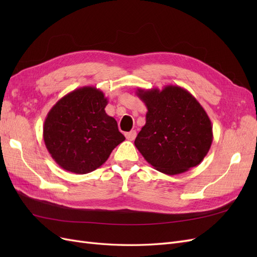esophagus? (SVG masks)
<instances>
[{
    "mask_svg": "<svg viewBox=\"0 0 257 257\" xmlns=\"http://www.w3.org/2000/svg\"><path fill=\"white\" fill-rule=\"evenodd\" d=\"M136 131H131L128 132V133H125V137L128 139V141H134V139L136 138Z\"/></svg>",
    "mask_w": 257,
    "mask_h": 257,
    "instance_id": "34e87169",
    "label": "esophagus"
}]
</instances>
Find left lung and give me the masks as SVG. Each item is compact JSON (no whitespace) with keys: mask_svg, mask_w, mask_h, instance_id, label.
<instances>
[{"mask_svg":"<svg viewBox=\"0 0 257 257\" xmlns=\"http://www.w3.org/2000/svg\"><path fill=\"white\" fill-rule=\"evenodd\" d=\"M147 107L146 124L135 147L145 160L165 175H179L199 165L213 141L212 124L191 93L179 85L162 90L138 88Z\"/></svg>","mask_w":257,"mask_h":257,"instance_id":"8db88e82","label":"left lung"}]
</instances>
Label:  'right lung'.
<instances>
[{
  "instance_id": "right-lung-1",
  "label": "right lung",
  "mask_w": 257,
  "mask_h": 257,
  "mask_svg": "<svg viewBox=\"0 0 257 257\" xmlns=\"http://www.w3.org/2000/svg\"><path fill=\"white\" fill-rule=\"evenodd\" d=\"M107 104L103 91L88 85L67 93L49 110L43 137L61 168L78 175L91 173L125 141L114 118L106 113Z\"/></svg>"
}]
</instances>
